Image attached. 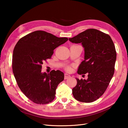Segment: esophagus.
I'll use <instances>...</instances> for the list:
<instances>
[{"label":"esophagus","instance_id":"esophagus-1","mask_svg":"<svg viewBox=\"0 0 128 128\" xmlns=\"http://www.w3.org/2000/svg\"><path fill=\"white\" fill-rule=\"evenodd\" d=\"M70 77V75H68V74H64V79H67Z\"/></svg>","mask_w":128,"mask_h":128}]
</instances>
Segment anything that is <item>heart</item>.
Wrapping results in <instances>:
<instances>
[{
	"mask_svg": "<svg viewBox=\"0 0 128 128\" xmlns=\"http://www.w3.org/2000/svg\"><path fill=\"white\" fill-rule=\"evenodd\" d=\"M66 70H68V71H70L71 70V68L70 66H68V67H66Z\"/></svg>",
	"mask_w": 128,
	"mask_h": 128,
	"instance_id": "1",
	"label": "heart"
}]
</instances>
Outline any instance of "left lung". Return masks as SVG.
<instances>
[{
  "label": "left lung",
  "instance_id": "obj_1",
  "mask_svg": "<svg viewBox=\"0 0 128 128\" xmlns=\"http://www.w3.org/2000/svg\"><path fill=\"white\" fill-rule=\"evenodd\" d=\"M69 40L81 43L84 49V60L77 71L79 75L88 73V79L76 78L77 85L72 90L74 97L79 102L91 103L101 96L108 86L115 71V46L110 35L90 28Z\"/></svg>",
  "mask_w": 128,
  "mask_h": 128
}]
</instances>
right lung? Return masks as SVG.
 <instances>
[{"label": "right lung", "instance_id": "1", "mask_svg": "<svg viewBox=\"0 0 128 128\" xmlns=\"http://www.w3.org/2000/svg\"><path fill=\"white\" fill-rule=\"evenodd\" d=\"M68 40L66 37L37 30L23 37L16 44L12 56L13 73L20 90L34 103L46 104L54 99L64 74L58 70L42 73V64L51 58L54 50Z\"/></svg>", "mask_w": 128, "mask_h": 128}]
</instances>
